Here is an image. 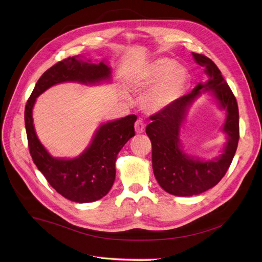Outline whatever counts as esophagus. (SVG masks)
Instances as JSON below:
<instances>
[{
  "label": "esophagus",
  "mask_w": 262,
  "mask_h": 262,
  "mask_svg": "<svg viewBox=\"0 0 262 262\" xmlns=\"http://www.w3.org/2000/svg\"><path fill=\"white\" fill-rule=\"evenodd\" d=\"M144 129H145L144 122L141 119L136 121V123H135V130H136V133H137V134H142L144 132Z\"/></svg>",
  "instance_id": "obj_1"
}]
</instances>
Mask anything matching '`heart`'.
I'll use <instances>...</instances> for the list:
<instances>
[{
  "instance_id": "b5f03b06",
  "label": "heart",
  "mask_w": 262,
  "mask_h": 262,
  "mask_svg": "<svg viewBox=\"0 0 262 262\" xmlns=\"http://www.w3.org/2000/svg\"><path fill=\"white\" fill-rule=\"evenodd\" d=\"M188 76L174 60L159 58L147 64L135 79V86L145 89L140 104L150 115L172 107L183 95Z\"/></svg>"
}]
</instances>
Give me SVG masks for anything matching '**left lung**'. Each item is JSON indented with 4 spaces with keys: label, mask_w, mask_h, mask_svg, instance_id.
<instances>
[{
    "label": "left lung",
    "mask_w": 262,
    "mask_h": 262,
    "mask_svg": "<svg viewBox=\"0 0 262 262\" xmlns=\"http://www.w3.org/2000/svg\"><path fill=\"white\" fill-rule=\"evenodd\" d=\"M192 56L198 65L204 67L208 81L198 83L191 93L182 96L172 107L152 116L145 130L152 142V166L158 184L169 194L181 197L199 195L219 183L232 162L240 137L238 108L231 89L211 59L195 52ZM206 92H210L227 113L223 127L227 143L219 158L200 161L181 150L179 130L189 107Z\"/></svg>",
    "instance_id": "left-lung-1"
}]
</instances>
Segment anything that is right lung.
Masks as SVG:
<instances>
[{
    "label": "right lung",
    "mask_w": 262,
    "mask_h": 262,
    "mask_svg": "<svg viewBox=\"0 0 262 262\" xmlns=\"http://www.w3.org/2000/svg\"><path fill=\"white\" fill-rule=\"evenodd\" d=\"M111 68L103 61L84 62L78 56L67 58L45 72L28 99L25 123L29 150L48 183L66 199L86 203L106 196L116 179V161L124 144L135 136V115L101 124L92 142L76 158L52 157L40 143L33 125V107L36 98L50 86L62 82L95 84L110 80Z\"/></svg>",
    "instance_id": "right-lung-1"
}]
</instances>
